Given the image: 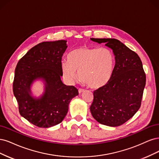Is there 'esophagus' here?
<instances>
[{"mask_svg": "<svg viewBox=\"0 0 159 159\" xmlns=\"http://www.w3.org/2000/svg\"><path fill=\"white\" fill-rule=\"evenodd\" d=\"M84 91V90L83 89H79V94H80V93H83Z\"/></svg>", "mask_w": 159, "mask_h": 159, "instance_id": "obj_1", "label": "esophagus"}]
</instances>
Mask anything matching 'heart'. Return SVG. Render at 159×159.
I'll list each match as a JSON object with an SVG mask.
<instances>
[{
    "label": "heart",
    "mask_w": 159,
    "mask_h": 159,
    "mask_svg": "<svg viewBox=\"0 0 159 159\" xmlns=\"http://www.w3.org/2000/svg\"><path fill=\"white\" fill-rule=\"evenodd\" d=\"M115 58L107 48L83 46L69 53L67 61L61 64L64 78L73 83L77 79L92 89H99L110 81L114 68Z\"/></svg>",
    "instance_id": "b5f03b06"
}]
</instances>
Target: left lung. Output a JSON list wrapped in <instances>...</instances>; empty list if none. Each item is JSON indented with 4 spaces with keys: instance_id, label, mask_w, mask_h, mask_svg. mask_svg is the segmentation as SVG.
I'll use <instances>...</instances> for the list:
<instances>
[{
    "instance_id": "8db88e82",
    "label": "left lung",
    "mask_w": 159,
    "mask_h": 159,
    "mask_svg": "<svg viewBox=\"0 0 159 159\" xmlns=\"http://www.w3.org/2000/svg\"><path fill=\"white\" fill-rule=\"evenodd\" d=\"M98 43H105L115 55L116 64L110 81L94 91L90 112L100 124L120 126L139 109L146 75L141 59L120 41L112 38H91Z\"/></svg>"
}]
</instances>
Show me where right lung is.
<instances>
[{"label":"right lung","instance_id":"add662e5","mask_svg":"<svg viewBox=\"0 0 159 159\" xmlns=\"http://www.w3.org/2000/svg\"><path fill=\"white\" fill-rule=\"evenodd\" d=\"M66 41L44 42L35 45L20 59L15 69L13 93L20 115L34 125L48 128L63 120L70 101L79 94L74 86L61 80V59ZM37 79L45 83V91L38 99L31 96L30 86Z\"/></svg>","mask_w":159,"mask_h":159}]
</instances>
